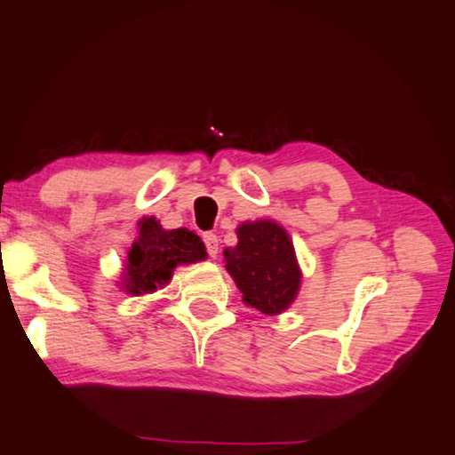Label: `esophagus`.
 <instances>
[{"instance_id": "34e87169", "label": "esophagus", "mask_w": 455, "mask_h": 455, "mask_svg": "<svg viewBox=\"0 0 455 455\" xmlns=\"http://www.w3.org/2000/svg\"><path fill=\"white\" fill-rule=\"evenodd\" d=\"M203 241H204V244H206V252H209V256H217L219 254V238H217V235H212V233H203Z\"/></svg>"}]
</instances>
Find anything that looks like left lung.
<instances>
[{"mask_svg":"<svg viewBox=\"0 0 455 455\" xmlns=\"http://www.w3.org/2000/svg\"><path fill=\"white\" fill-rule=\"evenodd\" d=\"M236 235L238 244L225 251V260L244 302L262 314L286 310L300 286V270L286 230L270 220H256L238 227Z\"/></svg>","mask_w":455,"mask_h":455,"instance_id":"obj_1","label":"left lung"}]
</instances>
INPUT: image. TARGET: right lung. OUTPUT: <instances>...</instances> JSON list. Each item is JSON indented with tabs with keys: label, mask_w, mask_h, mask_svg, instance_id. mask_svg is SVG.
I'll use <instances>...</instances> for the list:
<instances>
[{
	"label": "right lung",
	"mask_w": 455,
	"mask_h": 455,
	"mask_svg": "<svg viewBox=\"0 0 455 455\" xmlns=\"http://www.w3.org/2000/svg\"><path fill=\"white\" fill-rule=\"evenodd\" d=\"M206 259L204 243L187 228L164 230L153 217L139 222V238L127 259L125 286L131 294L155 292L156 286L169 283L177 264Z\"/></svg>",
	"instance_id": "right-lung-1"
}]
</instances>
